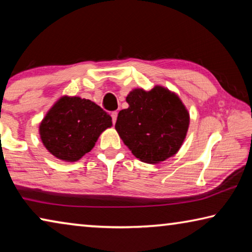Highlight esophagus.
Segmentation results:
<instances>
[{
  "label": "esophagus",
  "mask_w": 252,
  "mask_h": 252,
  "mask_svg": "<svg viewBox=\"0 0 252 252\" xmlns=\"http://www.w3.org/2000/svg\"><path fill=\"white\" fill-rule=\"evenodd\" d=\"M111 117H112V122H113V125H116V122H117V118H118V112H117V111H114V112L111 113Z\"/></svg>",
  "instance_id": "obj_1"
}]
</instances>
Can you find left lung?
Instances as JSON below:
<instances>
[{
  "mask_svg": "<svg viewBox=\"0 0 252 252\" xmlns=\"http://www.w3.org/2000/svg\"><path fill=\"white\" fill-rule=\"evenodd\" d=\"M126 100L129 108L119 112L116 130L132 155L150 164L176 155L190 123L180 97L156 85L150 91L134 89Z\"/></svg>",
  "mask_w": 252,
  "mask_h": 252,
  "instance_id": "left-lung-1",
  "label": "left lung"
}]
</instances>
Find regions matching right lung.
<instances>
[{
	"mask_svg": "<svg viewBox=\"0 0 252 252\" xmlns=\"http://www.w3.org/2000/svg\"><path fill=\"white\" fill-rule=\"evenodd\" d=\"M111 126L112 118L94 102L63 95L41 121L39 133L51 155L75 162L90 152L102 132Z\"/></svg>",
	"mask_w": 252,
	"mask_h": 252,
	"instance_id": "add662e5",
	"label": "right lung"
}]
</instances>
